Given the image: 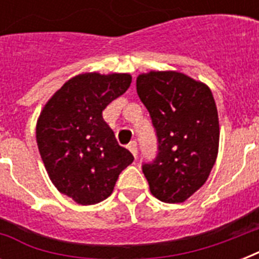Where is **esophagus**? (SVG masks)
Listing matches in <instances>:
<instances>
[{
    "mask_svg": "<svg viewBox=\"0 0 259 259\" xmlns=\"http://www.w3.org/2000/svg\"><path fill=\"white\" fill-rule=\"evenodd\" d=\"M127 149L130 150V153L133 154L134 158H137V142L136 141L130 142L129 145H127Z\"/></svg>",
    "mask_w": 259,
    "mask_h": 259,
    "instance_id": "obj_1",
    "label": "esophagus"
}]
</instances>
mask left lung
<instances>
[{
    "label": "left lung",
    "instance_id": "8db88e82",
    "mask_svg": "<svg viewBox=\"0 0 259 259\" xmlns=\"http://www.w3.org/2000/svg\"><path fill=\"white\" fill-rule=\"evenodd\" d=\"M137 93L149 111L158 154L142 172L154 197L183 203L208 179L219 150V118L209 87L177 71L137 76Z\"/></svg>",
    "mask_w": 259,
    "mask_h": 259
}]
</instances>
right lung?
<instances>
[{
	"mask_svg": "<svg viewBox=\"0 0 259 259\" xmlns=\"http://www.w3.org/2000/svg\"><path fill=\"white\" fill-rule=\"evenodd\" d=\"M130 83V74H79L48 99L38 115L36 141L47 173L59 192L78 204L107 199L119 173L133 162V154L118 145L102 117Z\"/></svg>",
	"mask_w": 259,
	"mask_h": 259,
	"instance_id": "right-lung-1",
	"label": "right lung"
}]
</instances>
